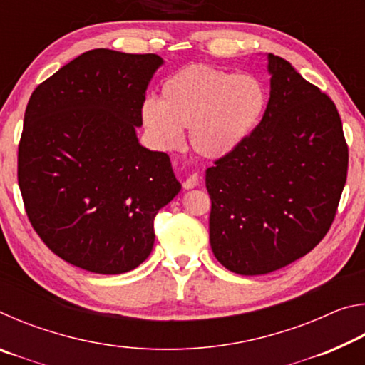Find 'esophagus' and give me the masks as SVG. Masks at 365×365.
<instances>
[{"instance_id":"34e87169","label":"esophagus","mask_w":365,"mask_h":365,"mask_svg":"<svg viewBox=\"0 0 365 365\" xmlns=\"http://www.w3.org/2000/svg\"><path fill=\"white\" fill-rule=\"evenodd\" d=\"M197 183H200V175H197V174H191V175L187 178V180L183 182V188H185V190H191V188H195Z\"/></svg>"}]
</instances>
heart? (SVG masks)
Here are the masks:
<instances>
[{
	"label": "heart",
	"mask_w": 365,
	"mask_h": 365,
	"mask_svg": "<svg viewBox=\"0 0 365 365\" xmlns=\"http://www.w3.org/2000/svg\"><path fill=\"white\" fill-rule=\"evenodd\" d=\"M265 109V90L256 77L195 64L165 80L160 101L146 100L141 119L163 150L190 143L201 156L220 159L243 143Z\"/></svg>",
	"instance_id": "1"
}]
</instances>
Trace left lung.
Wrapping results in <instances>:
<instances>
[{
    "label": "left lung",
    "instance_id": "left-lung-1",
    "mask_svg": "<svg viewBox=\"0 0 365 365\" xmlns=\"http://www.w3.org/2000/svg\"><path fill=\"white\" fill-rule=\"evenodd\" d=\"M270 98L259 125L206 170L209 240L240 275L294 262L329 232L348 174L336 106L280 56L265 54Z\"/></svg>",
    "mask_w": 365,
    "mask_h": 365
}]
</instances>
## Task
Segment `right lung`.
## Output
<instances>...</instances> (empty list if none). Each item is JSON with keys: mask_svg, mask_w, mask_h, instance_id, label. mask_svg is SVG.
Here are the masks:
<instances>
[{"mask_svg": "<svg viewBox=\"0 0 365 365\" xmlns=\"http://www.w3.org/2000/svg\"><path fill=\"white\" fill-rule=\"evenodd\" d=\"M164 59L91 49L30 96L17 177L35 232L54 255L103 275L151 255L153 220L182 190L165 153L138 141L146 88Z\"/></svg>", "mask_w": 365, "mask_h": 365, "instance_id": "obj_1", "label": "right lung"}]
</instances>
